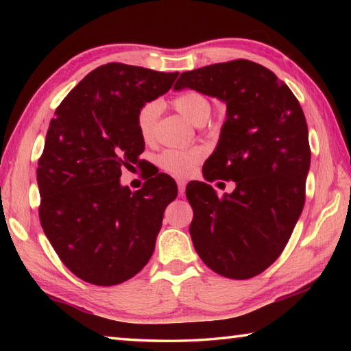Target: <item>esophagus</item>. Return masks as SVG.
I'll return each instance as SVG.
<instances>
[{
	"instance_id": "1",
	"label": "esophagus",
	"mask_w": 351,
	"mask_h": 351,
	"mask_svg": "<svg viewBox=\"0 0 351 351\" xmlns=\"http://www.w3.org/2000/svg\"><path fill=\"white\" fill-rule=\"evenodd\" d=\"M176 182H178V190H180V193L182 195L184 193V190H186V180H182V178H180V180H176Z\"/></svg>"
}]
</instances>
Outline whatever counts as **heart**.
Segmentation results:
<instances>
[{
  "label": "heart",
  "mask_w": 351,
  "mask_h": 351,
  "mask_svg": "<svg viewBox=\"0 0 351 351\" xmlns=\"http://www.w3.org/2000/svg\"><path fill=\"white\" fill-rule=\"evenodd\" d=\"M175 108L181 114L189 119L195 125H201L207 121L210 114V102L198 91H182L171 100ZM158 116V104H145L138 112V130L141 138L144 141H152L154 133V122ZM204 148H167L159 153L156 162L164 171L175 176H189L192 175L197 165L203 161Z\"/></svg>",
  "instance_id": "b5f03b06"
}]
</instances>
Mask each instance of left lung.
Returning a JSON list of instances; mask_svg holds the SVG:
<instances>
[{
  "instance_id": "left-lung-1",
  "label": "left lung",
  "mask_w": 351,
  "mask_h": 351,
  "mask_svg": "<svg viewBox=\"0 0 351 351\" xmlns=\"http://www.w3.org/2000/svg\"><path fill=\"white\" fill-rule=\"evenodd\" d=\"M184 88L226 104L203 175L235 182L221 198L206 182L187 186L195 251L219 276L255 277L278 258L304 209L311 161L305 114L272 71L249 60L187 71L173 90Z\"/></svg>"
}]
</instances>
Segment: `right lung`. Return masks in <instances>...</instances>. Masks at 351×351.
Wrapping results in <instances>:
<instances>
[{
	"label": "right lung",
	"mask_w": 351,
	"mask_h": 351,
	"mask_svg": "<svg viewBox=\"0 0 351 351\" xmlns=\"http://www.w3.org/2000/svg\"><path fill=\"white\" fill-rule=\"evenodd\" d=\"M178 74L102 64L71 90L51 119L37 169L40 221L64 266L82 280L119 285L152 257L178 187L159 173L132 192L121 175L139 164L145 148L139 110L167 93Z\"/></svg>",
	"instance_id": "right-lung-1"
}]
</instances>
